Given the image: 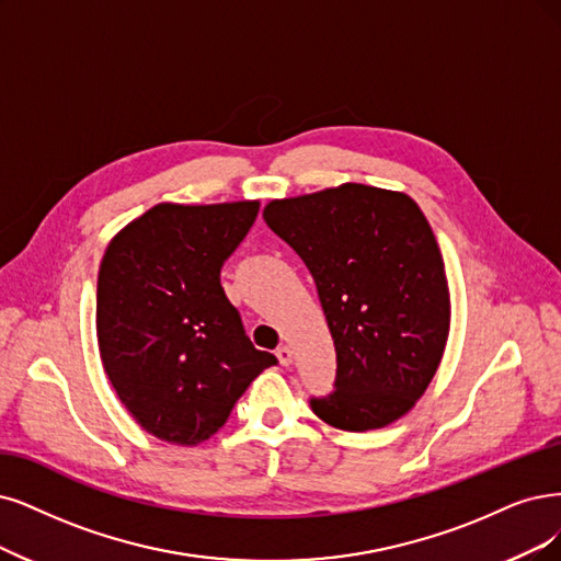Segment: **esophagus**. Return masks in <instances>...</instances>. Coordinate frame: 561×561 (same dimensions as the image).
Here are the masks:
<instances>
[{"label": "esophagus", "instance_id": "34e87169", "mask_svg": "<svg viewBox=\"0 0 561 561\" xmlns=\"http://www.w3.org/2000/svg\"><path fill=\"white\" fill-rule=\"evenodd\" d=\"M275 356H277V360H279V365H284V367H288L294 363V351L288 348L286 344L284 346H279L277 351H275Z\"/></svg>", "mask_w": 561, "mask_h": 561}]
</instances>
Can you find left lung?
I'll use <instances>...</instances> for the list:
<instances>
[{
    "instance_id": "left-lung-1",
    "label": "left lung",
    "mask_w": 561,
    "mask_h": 561,
    "mask_svg": "<svg viewBox=\"0 0 561 561\" xmlns=\"http://www.w3.org/2000/svg\"><path fill=\"white\" fill-rule=\"evenodd\" d=\"M263 219L317 282L337 351L335 392L312 411L344 432L379 430L421 400L450 330L442 249L404 192L344 182L270 201Z\"/></svg>"
}]
</instances>
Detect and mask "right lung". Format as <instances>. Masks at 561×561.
Here are the masks:
<instances>
[{"label":"right lung","instance_id":"obj_1","mask_svg":"<svg viewBox=\"0 0 561 561\" xmlns=\"http://www.w3.org/2000/svg\"><path fill=\"white\" fill-rule=\"evenodd\" d=\"M259 201L159 203L108 242L96 282L103 369L134 421L157 439L198 446L261 371L259 351L219 284Z\"/></svg>","mask_w":561,"mask_h":561}]
</instances>
